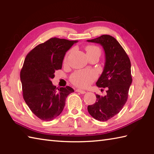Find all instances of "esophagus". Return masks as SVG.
Wrapping results in <instances>:
<instances>
[{
  "label": "esophagus",
  "mask_w": 154,
  "mask_h": 154,
  "mask_svg": "<svg viewBox=\"0 0 154 154\" xmlns=\"http://www.w3.org/2000/svg\"><path fill=\"white\" fill-rule=\"evenodd\" d=\"M76 91L77 92H79V93H80L81 94H85L86 93V91H83V90H81V89H76Z\"/></svg>",
  "instance_id": "esophagus-1"
}]
</instances>
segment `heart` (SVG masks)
I'll list each match as a JSON object with an SVG mask.
<instances>
[{"label":"heart","instance_id":"1","mask_svg":"<svg viewBox=\"0 0 154 154\" xmlns=\"http://www.w3.org/2000/svg\"><path fill=\"white\" fill-rule=\"evenodd\" d=\"M87 56L92 55H100V50L99 47L95 45H87L85 48ZM67 55L64 59V62L67 61ZM97 73L94 70H78L71 75L70 80L75 85L81 87H85L89 85L97 78Z\"/></svg>","mask_w":154,"mask_h":154}]
</instances>
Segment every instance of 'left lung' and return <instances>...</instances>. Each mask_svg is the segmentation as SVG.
<instances>
[{
	"label": "left lung",
	"mask_w": 154,
	"mask_h": 154,
	"mask_svg": "<svg viewBox=\"0 0 154 154\" xmlns=\"http://www.w3.org/2000/svg\"><path fill=\"white\" fill-rule=\"evenodd\" d=\"M87 42L100 44L105 53L104 70L96 84L106 88V94H96L95 103L87 107L94 119L104 122L116 115L126 103L132 81L131 63L123 48L111 35H102Z\"/></svg>",
	"instance_id": "obj_1"
}]
</instances>
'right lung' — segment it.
Instances as JSON below:
<instances>
[{
    "label": "right lung",
    "instance_id": "1",
    "mask_svg": "<svg viewBox=\"0 0 154 154\" xmlns=\"http://www.w3.org/2000/svg\"><path fill=\"white\" fill-rule=\"evenodd\" d=\"M77 41L52 38L27 54L20 71L23 98L31 111L42 120L51 121L63 111L71 87L56 88L51 79L61 69L65 53Z\"/></svg>",
    "mask_w": 154,
    "mask_h": 154
}]
</instances>
